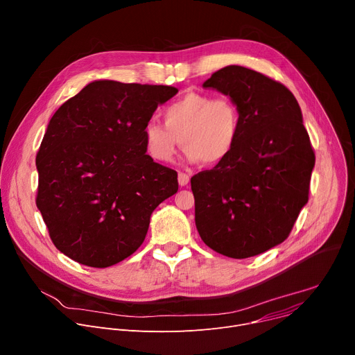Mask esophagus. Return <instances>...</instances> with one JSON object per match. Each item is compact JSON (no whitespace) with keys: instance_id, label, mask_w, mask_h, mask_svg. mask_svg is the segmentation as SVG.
I'll return each instance as SVG.
<instances>
[{"instance_id":"esophagus-1","label":"esophagus","mask_w":355,"mask_h":355,"mask_svg":"<svg viewBox=\"0 0 355 355\" xmlns=\"http://www.w3.org/2000/svg\"><path fill=\"white\" fill-rule=\"evenodd\" d=\"M189 175L187 173H183V172H179V175H178V182H179V184L180 186H186L187 183H189Z\"/></svg>"}]
</instances>
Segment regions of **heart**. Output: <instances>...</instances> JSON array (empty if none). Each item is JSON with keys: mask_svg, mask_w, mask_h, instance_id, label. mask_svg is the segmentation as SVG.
Masks as SVG:
<instances>
[{"mask_svg": "<svg viewBox=\"0 0 355 355\" xmlns=\"http://www.w3.org/2000/svg\"><path fill=\"white\" fill-rule=\"evenodd\" d=\"M163 125L144 126L146 153L156 162H172L180 144L186 157L206 166L225 162L241 133V114L229 96H211L190 91L169 103L162 112Z\"/></svg>", "mask_w": 355, "mask_h": 355, "instance_id": "b5f03b06", "label": "heart"}]
</instances>
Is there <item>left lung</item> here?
Instances as JSON below:
<instances>
[{"label":"left lung","instance_id":"left-lung-1","mask_svg":"<svg viewBox=\"0 0 355 355\" xmlns=\"http://www.w3.org/2000/svg\"><path fill=\"white\" fill-rule=\"evenodd\" d=\"M205 88L229 95L241 114L233 153L190 179L195 220L206 246L248 259L283 243L306 203L315 155L302 109L283 84L229 65Z\"/></svg>","mask_w":355,"mask_h":355}]
</instances>
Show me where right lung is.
<instances>
[{
    "instance_id": "1",
    "label": "right lung",
    "mask_w": 355,
    "mask_h": 355,
    "mask_svg": "<svg viewBox=\"0 0 355 355\" xmlns=\"http://www.w3.org/2000/svg\"><path fill=\"white\" fill-rule=\"evenodd\" d=\"M175 87L95 80L60 106L37 153V207L55 248L89 267L141 248L178 173L146 155L144 126Z\"/></svg>"
}]
</instances>
